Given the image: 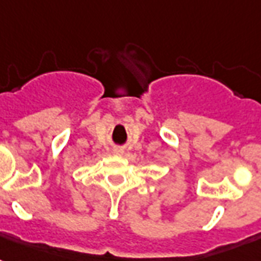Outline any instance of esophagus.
Instances as JSON below:
<instances>
[{
    "label": "esophagus",
    "instance_id": "34e87169",
    "mask_svg": "<svg viewBox=\"0 0 261 261\" xmlns=\"http://www.w3.org/2000/svg\"><path fill=\"white\" fill-rule=\"evenodd\" d=\"M114 153H116V154H120V153H123V151L120 150V149H115Z\"/></svg>",
    "mask_w": 261,
    "mask_h": 261
}]
</instances>
